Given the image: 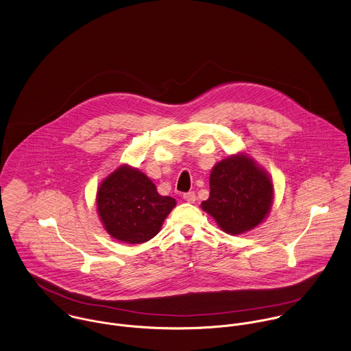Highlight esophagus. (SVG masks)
<instances>
[{
	"instance_id": "34e87169",
	"label": "esophagus",
	"mask_w": 351,
	"mask_h": 351,
	"mask_svg": "<svg viewBox=\"0 0 351 351\" xmlns=\"http://www.w3.org/2000/svg\"><path fill=\"white\" fill-rule=\"evenodd\" d=\"M183 199L187 201L189 204H194L195 202V193L194 191H189V193L183 194Z\"/></svg>"
}]
</instances>
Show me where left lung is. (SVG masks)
Returning <instances> with one entry per match:
<instances>
[{"label": "left lung", "instance_id": "1", "mask_svg": "<svg viewBox=\"0 0 351 351\" xmlns=\"http://www.w3.org/2000/svg\"><path fill=\"white\" fill-rule=\"evenodd\" d=\"M274 201L270 175L245 153L218 161L210 172V197L201 208L229 234H243L265 221Z\"/></svg>", "mask_w": 351, "mask_h": 351}]
</instances>
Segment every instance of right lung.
<instances>
[{
	"label": "right lung",
	"instance_id": "obj_1",
	"mask_svg": "<svg viewBox=\"0 0 351 351\" xmlns=\"http://www.w3.org/2000/svg\"><path fill=\"white\" fill-rule=\"evenodd\" d=\"M96 205L99 218L111 237L140 244L160 232L176 201L160 195L143 172L123 164L100 183Z\"/></svg>",
	"mask_w": 351,
	"mask_h": 351
}]
</instances>
